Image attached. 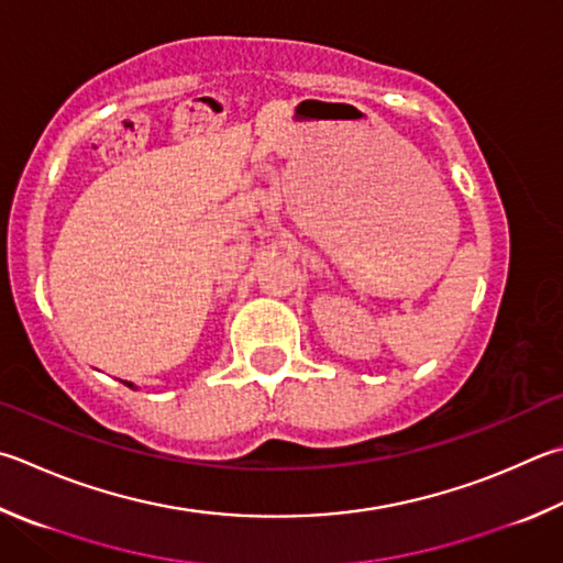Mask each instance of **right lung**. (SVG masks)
Instances as JSON below:
<instances>
[{
  "instance_id": "right-lung-1",
  "label": "right lung",
  "mask_w": 563,
  "mask_h": 563,
  "mask_svg": "<svg viewBox=\"0 0 563 563\" xmlns=\"http://www.w3.org/2000/svg\"><path fill=\"white\" fill-rule=\"evenodd\" d=\"M122 384H128L130 388H137V386H135V384H132V382H122Z\"/></svg>"
}]
</instances>
